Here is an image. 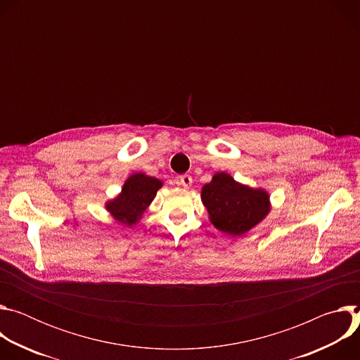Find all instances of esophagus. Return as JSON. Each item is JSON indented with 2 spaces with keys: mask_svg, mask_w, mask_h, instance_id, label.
I'll list each match as a JSON object with an SVG mask.
<instances>
[{
  "mask_svg": "<svg viewBox=\"0 0 360 360\" xmlns=\"http://www.w3.org/2000/svg\"><path fill=\"white\" fill-rule=\"evenodd\" d=\"M179 184L184 186V188H189L192 185V176L188 175V174H184L179 176Z\"/></svg>",
  "mask_w": 360,
  "mask_h": 360,
  "instance_id": "obj_1",
  "label": "esophagus"
}]
</instances>
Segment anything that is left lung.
Listing matches in <instances>:
<instances>
[{"instance_id":"obj_1","label":"left lung","mask_w":360,"mask_h":360,"mask_svg":"<svg viewBox=\"0 0 360 360\" xmlns=\"http://www.w3.org/2000/svg\"><path fill=\"white\" fill-rule=\"evenodd\" d=\"M200 198L214 226L232 236L246 233L271 211L268 192L238 184L225 172L203 185Z\"/></svg>"}]
</instances>
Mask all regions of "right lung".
Wrapping results in <instances>:
<instances>
[{
	"label": "right lung",
	"mask_w": 360,
	"mask_h": 360,
	"mask_svg": "<svg viewBox=\"0 0 360 360\" xmlns=\"http://www.w3.org/2000/svg\"><path fill=\"white\" fill-rule=\"evenodd\" d=\"M161 186L162 182L157 178L134 174L125 181L122 192L107 202V210L118 222L131 226L139 221Z\"/></svg>",
	"instance_id": "right-lung-1"
}]
</instances>
